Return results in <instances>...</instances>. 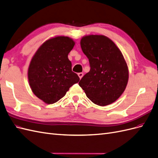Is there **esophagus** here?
<instances>
[{"instance_id":"obj_1","label":"esophagus","mask_w":158,"mask_h":158,"mask_svg":"<svg viewBox=\"0 0 158 158\" xmlns=\"http://www.w3.org/2000/svg\"><path fill=\"white\" fill-rule=\"evenodd\" d=\"M78 76H79L80 79H81V78H82L83 77V75H84V74H83V73H82V72H80V73H78Z\"/></svg>"}]
</instances>
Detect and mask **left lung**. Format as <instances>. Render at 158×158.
Returning a JSON list of instances; mask_svg holds the SVG:
<instances>
[{
	"label": "left lung",
	"mask_w": 158,
	"mask_h": 158,
	"mask_svg": "<svg viewBox=\"0 0 158 158\" xmlns=\"http://www.w3.org/2000/svg\"><path fill=\"white\" fill-rule=\"evenodd\" d=\"M90 70L79 82L94 104L105 106L116 101L128 82L129 70L120 50L104 35H89L80 40Z\"/></svg>",
	"instance_id": "8db88e82"
}]
</instances>
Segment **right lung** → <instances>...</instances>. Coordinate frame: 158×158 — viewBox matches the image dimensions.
Wrapping results in <instances>:
<instances>
[{"label": "right lung", "instance_id": "obj_1", "mask_svg": "<svg viewBox=\"0 0 158 158\" xmlns=\"http://www.w3.org/2000/svg\"><path fill=\"white\" fill-rule=\"evenodd\" d=\"M74 45L71 38L56 36L46 40L32 56L28 69L29 85L44 103L58 102L80 80L68 58Z\"/></svg>", "mask_w": 158, "mask_h": 158}]
</instances>
